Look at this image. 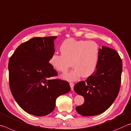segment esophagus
<instances>
[{"label":"esophagus","instance_id":"esophagus-1","mask_svg":"<svg viewBox=\"0 0 131 131\" xmlns=\"http://www.w3.org/2000/svg\"><path fill=\"white\" fill-rule=\"evenodd\" d=\"M70 87H71V90H74V83H72V82H70Z\"/></svg>","mask_w":131,"mask_h":131}]
</instances>
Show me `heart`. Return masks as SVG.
<instances>
[{
    "instance_id": "obj_1",
    "label": "heart",
    "mask_w": 131,
    "mask_h": 131,
    "mask_svg": "<svg viewBox=\"0 0 131 131\" xmlns=\"http://www.w3.org/2000/svg\"><path fill=\"white\" fill-rule=\"evenodd\" d=\"M60 50L61 54L54 53L51 55L50 65L60 72H66L72 63L75 68L62 75L63 79L75 81L82 76H90L95 71L100 53L99 45L95 41L68 38L61 43Z\"/></svg>"
}]
</instances>
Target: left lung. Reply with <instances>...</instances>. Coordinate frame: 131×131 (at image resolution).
I'll list each match as a JSON object with an SVG mask.
<instances>
[{"label": "left lung", "mask_w": 131, "mask_h": 131, "mask_svg": "<svg viewBox=\"0 0 131 131\" xmlns=\"http://www.w3.org/2000/svg\"><path fill=\"white\" fill-rule=\"evenodd\" d=\"M122 70V60L115 50L104 46L100 48L95 72L74 88L75 92L84 98V104L76 107L78 113L93 116L106 111L118 95Z\"/></svg>", "instance_id": "obj_1"}]
</instances>
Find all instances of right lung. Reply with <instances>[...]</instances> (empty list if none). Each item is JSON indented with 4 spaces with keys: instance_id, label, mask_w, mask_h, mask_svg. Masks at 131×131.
I'll return each instance as SVG.
<instances>
[{
    "instance_id": "add662e5",
    "label": "right lung",
    "mask_w": 131,
    "mask_h": 131,
    "mask_svg": "<svg viewBox=\"0 0 131 131\" xmlns=\"http://www.w3.org/2000/svg\"><path fill=\"white\" fill-rule=\"evenodd\" d=\"M56 38H31L21 43L9 60L11 93L19 106L32 115L44 116L50 113L57 97L71 90L68 82L51 79L57 75L49 63L55 51Z\"/></svg>"
}]
</instances>
